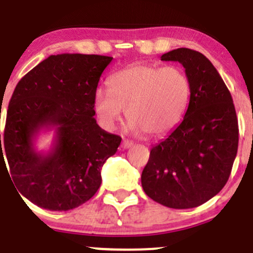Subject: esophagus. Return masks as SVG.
Segmentation results:
<instances>
[{
    "label": "esophagus",
    "mask_w": 253,
    "mask_h": 253,
    "mask_svg": "<svg viewBox=\"0 0 253 253\" xmlns=\"http://www.w3.org/2000/svg\"><path fill=\"white\" fill-rule=\"evenodd\" d=\"M132 145H133V142L128 141V139H124V141H122L121 147L124 148V149H128V148H131Z\"/></svg>",
    "instance_id": "esophagus-1"
}]
</instances>
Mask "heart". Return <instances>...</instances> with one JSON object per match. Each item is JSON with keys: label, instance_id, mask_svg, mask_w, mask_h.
Listing matches in <instances>:
<instances>
[{"label": "heart", "instance_id": "heart-1", "mask_svg": "<svg viewBox=\"0 0 253 253\" xmlns=\"http://www.w3.org/2000/svg\"><path fill=\"white\" fill-rule=\"evenodd\" d=\"M110 89L94 94V110L106 128H115L126 110L137 132L159 138L172 132L185 117L191 83L177 66L137 63L112 75Z\"/></svg>", "mask_w": 253, "mask_h": 253}]
</instances>
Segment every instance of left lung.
Wrapping results in <instances>:
<instances>
[{
	"mask_svg": "<svg viewBox=\"0 0 253 253\" xmlns=\"http://www.w3.org/2000/svg\"><path fill=\"white\" fill-rule=\"evenodd\" d=\"M162 61L183 66L191 99L182 122L150 149L142 187L165 207L195 208L229 180L239 145L235 106L218 71L201 52L180 47L164 53Z\"/></svg>",
	"mask_w": 253,
	"mask_h": 253,
	"instance_id": "left-lung-1",
	"label": "left lung"
}]
</instances>
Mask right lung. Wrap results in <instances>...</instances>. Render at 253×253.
I'll use <instances>...</instances> for the list:
<instances>
[{"mask_svg": "<svg viewBox=\"0 0 253 253\" xmlns=\"http://www.w3.org/2000/svg\"><path fill=\"white\" fill-rule=\"evenodd\" d=\"M111 61L101 55H51L18 82L3 144L0 134V163L4 154L17 190L40 208H77L100 187L101 168L121 143L94 119V94ZM42 128L56 132L47 155L34 148Z\"/></svg>", "mask_w": 253, "mask_h": 253, "instance_id": "add662e5", "label": "right lung"}]
</instances>
